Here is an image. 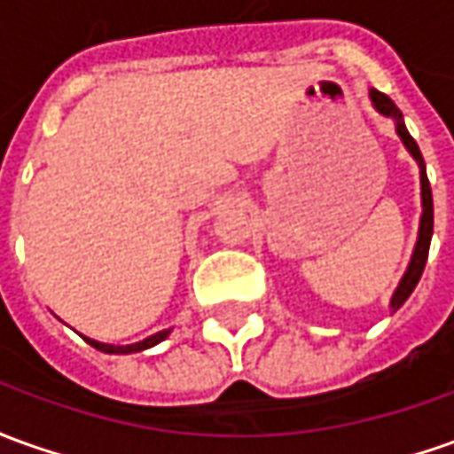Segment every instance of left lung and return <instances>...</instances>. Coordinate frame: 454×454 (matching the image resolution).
I'll use <instances>...</instances> for the list:
<instances>
[{"mask_svg":"<svg viewBox=\"0 0 454 454\" xmlns=\"http://www.w3.org/2000/svg\"><path fill=\"white\" fill-rule=\"evenodd\" d=\"M368 96H371V103H373V108H376L378 114L383 115V118H390V121L395 123V133H398V137L403 140L405 150L412 155V160L418 162V168H420V205H423V215H420L418 242H415V249H412L408 269H405L403 279L398 281L395 292L390 296V314H393V311H398L400 306L408 301V296H411L412 289L418 286V281L423 277L427 252H430V239H433V190H430L427 173H425L423 153H420L418 143H415L411 133H408V128H405V121H403V114H400L398 106L390 101L386 93H380V90L376 89L368 90Z\"/></svg>","mask_w":454,"mask_h":454,"instance_id":"left-lung-1","label":"left lung"}]
</instances>
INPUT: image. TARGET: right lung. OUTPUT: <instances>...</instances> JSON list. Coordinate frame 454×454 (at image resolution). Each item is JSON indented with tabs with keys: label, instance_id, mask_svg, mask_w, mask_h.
Instances as JSON below:
<instances>
[{
	"label": "right lung",
	"instance_id": "add662e5",
	"mask_svg": "<svg viewBox=\"0 0 454 454\" xmlns=\"http://www.w3.org/2000/svg\"><path fill=\"white\" fill-rule=\"evenodd\" d=\"M170 331H173V328H162V331H158V333H153V336H148V339L137 340V343H128V346H114V343H101V340L86 339V336H83V340H86V343H90L93 348H98V351H103V353H118V356H123V353H137V351H145V348H153V346H158L160 340H165V339H168V336H170Z\"/></svg>",
	"mask_w": 454,
	"mask_h": 454
}]
</instances>
